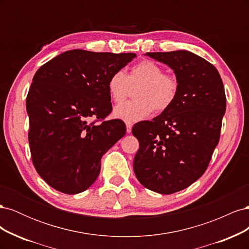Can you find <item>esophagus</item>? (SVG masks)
<instances>
[{
    "label": "esophagus",
    "instance_id": "esophagus-1",
    "mask_svg": "<svg viewBox=\"0 0 249 249\" xmlns=\"http://www.w3.org/2000/svg\"><path fill=\"white\" fill-rule=\"evenodd\" d=\"M125 125H126V133H131L133 124L131 122H125Z\"/></svg>",
    "mask_w": 249,
    "mask_h": 249
}]
</instances>
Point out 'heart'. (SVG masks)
<instances>
[{
	"instance_id": "1",
	"label": "heart",
	"mask_w": 249,
	"mask_h": 249,
	"mask_svg": "<svg viewBox=\"0 0 249 249\" xmlns=\"http://www.w3.org/2000/svg\"><path fill=\"white\" fill-rule=\"evenodd\" d=\"M136 87L137 100L116 107V117L137 122L152 114L154 110L162 113L172 106L179 91L177 77L164 72L163 67L152 60H142L135 64L127 76L120 70L114 71L107 83L109 95L115 104H121L130 94L131 88Z\"/></svg>"
}]
</instances>
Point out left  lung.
Returning <instances> with one entry per match:
<instances>
[{
  "label": "left lung",
  "mask_w": 249,
  "mask_h": 249,
  "mask_svg": "<svg viewBox=\"0 0 249 249\" xmlns=\"http://www.w3.org/2000/svg\"><path fill=\"white\" fill-rule=\"evenodd\" d=\"M146 55L171 67L179 91L172 106L153 122L134 124L139 149L133 167L147 189L172 194L207 170L219 142L227 97L219 72L203 58L188 51Z\"/></svg>",
  "instance_id": "8db88e82"
}]
</instances>
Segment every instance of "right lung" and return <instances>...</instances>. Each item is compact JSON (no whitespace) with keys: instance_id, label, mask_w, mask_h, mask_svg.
<instances>
[{"instance_id":"1","label":"right lung","mask_w":249,"mask_h":249,"mask_svg":"<svg viewBox=\"0 0 249 249\" xmlns=\"http://www.w3.org/2000/svg\"><path fill=\"white\" fill-rule=\"evenodd\" d=\"M135 57L72 50L34 74L26 101L29 144L36 171L52 188L65 194L88 189L103 155L124 136L122 119L105 120L112 111L107 83Z\"/></svg>"}]
</instances>
